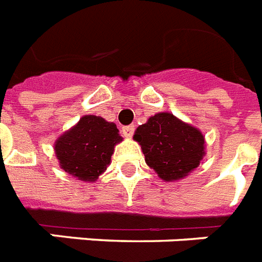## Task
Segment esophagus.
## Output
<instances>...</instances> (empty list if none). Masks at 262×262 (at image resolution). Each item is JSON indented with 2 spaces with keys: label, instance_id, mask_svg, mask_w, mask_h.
Returning a JSON list of instances; mask_svg holds the SVG:
<instances>
[{
  "label": "esophagus",
  "instance_id": "1",
  "mask_svg": "<svg viewBox=\"0 0 262 262\" xmlns=\"http://www.w3.org/2000/svg\"><path fill=\"white\" fill-rule=\"evenodd\" d=\"M122 135L125 137H132L135 135V125H127V126L122 127Z\"/></svg>",
  "mask_w": 262,
  "mask_h": 262
}]
</instances>
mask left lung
Returning a JSON list of instances; mask_svg holds the SVG:
<instances>
[{
  "label": "left lung",
  "instance_id": "1",
  "mask_svg": "<svg viewBox=\"0 0 262 262\" xmlns=\"http://www.w3.org/2000/svg\"><path fill=\"white\" fill-rule=\"evenodd\" d=\"M135 140L145 162L164 181L183 178L204 156V136L170 113H159L137 127Z\"/></svg>",
  "mask_w": 262,
  "mask_h": 262
}]
</instances>
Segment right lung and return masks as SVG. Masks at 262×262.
Returning a JSON list of instances; mask_svg holds the SVG:
<instances>
[{
	"mask_svg": "<svg viewBox=\"0 0 262 262\" xmlns=\"http://www.w3.org/2000/svg\"><path fill=\"white\" fill-rule=\"evenodd\" d=\"M122 141L117 125L96 115H85L57 140L61 167L81 181H95L110 163L114 145Z\"/></svg>",
	"mask_w": 262,
	"mask_h": 262,
	"instance_id": "right-lung-1",
	"label": "right lung"
}]
</instances>
